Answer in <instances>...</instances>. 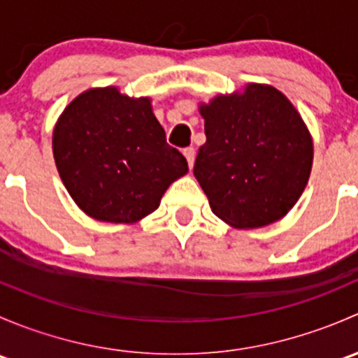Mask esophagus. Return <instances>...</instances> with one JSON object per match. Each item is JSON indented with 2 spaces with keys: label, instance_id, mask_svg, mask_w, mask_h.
Here are the masks:
<instances>
[{
  "label": "esophagus",
  "instance_id": "esophagus-1",
  "mask_svg": "<svg viewBox=\"0 0 358 358\" xmlns=\"http://www.w3.org/2000/svg\"><path fill=\"white\" fill-rule=\"evenodd\" d=\"M183 156H185L187 162H189V168H192L194 159H196V150H194V147H187V149H183Z\"/></svg>",
  "mask_w": 358,
  "mask_h": 358
}]
</instances>
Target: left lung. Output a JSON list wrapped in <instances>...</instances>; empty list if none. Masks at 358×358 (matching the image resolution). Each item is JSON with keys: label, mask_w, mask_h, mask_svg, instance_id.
Masks as SVG:
<instances>
[{"label": "left lung", "mask_w": 358, "mask_h": 358, "mask_svg": "<svg viewBox=\"0 0 358 358\" xmlns=\"http://www.w3.org/2000/svg\"><path fill=\"white\" fill-rule=\"evenodd\" d=\"M206 143L194 175L213 213L239 229L282 218L301 196L313 145L301 115L279 90L248 85L201 106Z\"/></svg>", "instance_id": "8db88e82"}]
</instances>
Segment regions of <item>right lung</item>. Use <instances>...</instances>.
Instances as JSON below:
<instances>
[{
	"instance_id": "obj_1",
	"label": "right lung",
	"mask_w": 358,
	"mask_h": 358,
	"mask_svg": "<svg viewBox=\"0 0 358 358\" xmlns=\"http://www.w3.org/2000/svg\"><path fill=\"white\" fill-rule=\"evenodd\" d=\"M53 156L76 204L110 223L152 213L189 171L187 159L166 142L150 100L115 88L88 90L69 103L53 131Z\"/></svg>"
}]
</instances>
